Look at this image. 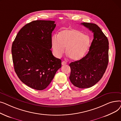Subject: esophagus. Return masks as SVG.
I'll return each mask as SVG.
<instances>
[{"instance_id": "1", "label": "esophagus", "mask_w": 121, "mask_h": 121, "mask_svg": "<svg viewBox=\"0 0 121 121\" xmlns=\"http://www.w3.org/2000/svg\"><path fill=\"white\" fill-rule=\"evenodd\" d=\"M61 64H62V65H66L67 64V63L65 61H62Z\"/></svg>"}]
</instances>
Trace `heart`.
Masks as SVG:
<instances>
[{"label":"heart","mask_w":121,"mask_h":121,"mask_svg":"<svg viewBox=\"0 0 121 121\" xmlns=\"http://www.w3.org/2000/svg\"><path fill=\"white\" fill-rule=\"evenodd\" d=\"M90 45V39L81 31L74 29L62 30L52 38V48L53 53L57 58H60L65 52L72 60L81 59Z\"/></svg>","instance_id":"1"}]
</instances>
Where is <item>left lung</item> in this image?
<instances>
[{
  "mask_svg": "<svg viewBox=\"0 0 121 121\" xmlns=\"http://www.w3.org/2000/svg\"><path fill=\"white\" fill-rule=\"evenodd\" d=\"M81 24L93 32L94 39L86 55L69 64L71 72L69 78L74 86L84 89L91 87L102 78L108 63L109 42L97 24Z\"/></svg>",
  "mask_w": 121,
  "mask_h": 121,
  "instance_id": "1",
  "label": "left lung"
}]
</instances>
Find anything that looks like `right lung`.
I'll list each match as a JSON object with an SVG mask.
<instances>
[{
  "mask_svg": "<svg viewBox=\"0 0 121 121\" xmlns=\"http://www.w3.org/2000/svg\"><path fill=\"white\" fill-rule=\"evenodd\" d=\"M54 23L42 20L28 23L18 32L12 44L13 62L18 78L37 90L46 89L61 67V60L50 50Z\"/></svg>",
  "mask_w": 121,
  "mask_h": 121,
  "instance_id": "1",
  "label": "right lung"
}]
</instances>
